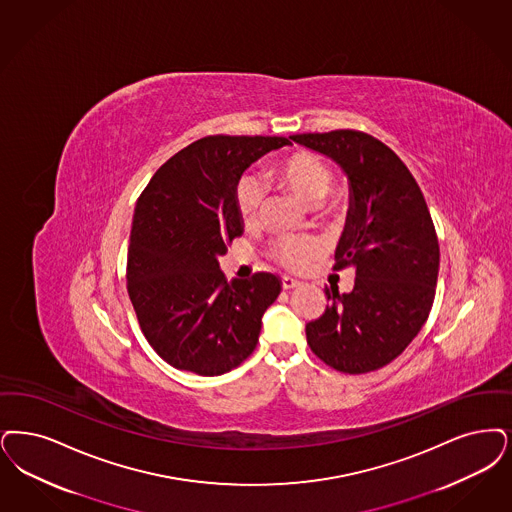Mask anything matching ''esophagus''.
I'll return each mask as SVG.
<instances>
[{"label":"esophagus","instance_id":"1","mask_svg":"<svg viewBox=\"0 0 512 512\" xmlns=\"http://www.w3.org/2000/svg\"><path fill=\"white\" fill-rule=\"evenodd\" d=\"M297 286H299V282H297L295 278H291V276H284V278H282V287H284V289H293V287Z\"/></svg>","mask_w":512,"mask_h":512}]
</instances>
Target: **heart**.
<instances>
[{
  "label": "heart",
  "mask_w": 512,
  "mask_h": 512,
  "mask_svg": "<svg viewBox=\"0 0 512 512\" xmlns=\"http://www.w3.org/2000/svg\"><path fill=\"white\" fill-rule=\"evenodd\" d=\"M272 173L307 204L324 200L333 184V171L328 162L310 150H299L282 158L274 164ZM234 198L242 221L251 223L265 204L266 184L257 175H244L236 184ZM324 249V242L316 236L287 234L272 244L270 257L291 270H305Z\"/></svg>",
  "instance_id": "1"
}]
</instances>
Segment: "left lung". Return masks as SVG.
I'll return each mask as SVG.
<instances>
[{
  "instance_id": "obj_1",
  "label": "left lung",
  "mask_w": 512,
  "mask_h": 512,
  "mask_svg": "<svg viewBox=\"0 0 512 512\" xmlns=\"http://www.w3.org/2000/svg\"><path fill=\"white\" fill-rule=\"evenodd\" d=\"M345 169L347 226L335 270L354 268V287H326L328 307L307 324L310 350L329 368L369 373L398 358L434 303L440 246L425 196L406 164L356 129L291 135Z\"/></svg>"
}]
</instances>
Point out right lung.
<instances>
[{"label": "right lung", "mask_w": 512, "mask_h": 512, "mask_svg": "<svg viewBox=\"0 0 512 512\" xmlns=\"http://www.w3.org/2000/svg\"><path fill=\"white\" fill-rule=\"evenodd\" d=\"M286 137L211 135L169 158L137 200L127 293L141 331L173 368L205 377L238 368L259 343L280 280L257 272L226 282L219 255L238 238L236 184Z\"/></svg>", "instance_id": "right-lung-1"}]
</instances>
